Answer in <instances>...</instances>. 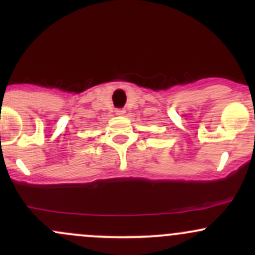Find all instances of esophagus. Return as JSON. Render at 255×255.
<instances>
[{
  "label": "esophagus",
  "mask_w": 255,
  "mask_h": 255,
  "mask_svg": "<svg viewBox=\"0 0 255 255\" xmlns=\"http://www.w3.org/2000/svg\"><path fill=\"white\" fill-rule=\"evenodd\" d=\"M117 114H119V116H122V114H124L125 113V111L124 109H117Z\"/></svg>",
  "instance_id": "esophagus-1"
}]
</instances>
